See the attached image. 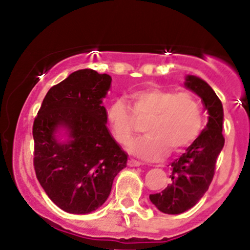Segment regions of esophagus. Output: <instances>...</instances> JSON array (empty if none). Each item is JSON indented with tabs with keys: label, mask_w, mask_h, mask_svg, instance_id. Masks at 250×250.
I'll list each match as a JSON object with an SVG mask.
<instances>
[{
	"label": "esophagus",
	"mask_w": 250,
	"mask_h": 250,
	"mask_svg": "<svg viewBox=\"0 0 250 250\" xmlns=\"http://www.w3.org/2000/svg\"><path fill=\"white\" fill-rule=\"evenodd\" d=\"M130 167H140V166H142V163L140 161H136V160H129V163H128Z\"/></svg>",
	"instance_id": "obj_1"
}]
</instances>
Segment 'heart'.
I'll list each match as a JSON object with an SVG mask.
<instances>
[{"label":"heart","instance_id":"b5f03b06","mask_svg":"<svg viewBox=\"0 0 250 250\" xmlns=\"http://www.w3.org/2000/svg\"><path fill=\"white\" fill-rule=\"evenodd\" d=\"M125 101L108 105L105 121L114 139L127 145L136 131V121L145 125V137L135 140L128 150L147 161H159L170 149L174 153L191 145L203 127L199 101L187 91L175 93L161 87H147L131 91Z\"/></svg>","mask_w":250,"mask_h":250}]
</instances>
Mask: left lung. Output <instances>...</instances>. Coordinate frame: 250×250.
I'll return each instance as SVG.
<instances>
[{
  "label": "left lung",
  "instance_id": "1",
  "mask_svg": "<svg viewBox=\"0 0 250 250\" xmlns=\"http://www.w3.org/2000/svg\"><path fill=\"white\" fill-rule=\"evenodd\" d=\"M185 87L201 97L208 122L197 139L171 163V182L161 193L150 194L151 203L165 214L176 215L193 208L208 190L217 157L225 146L222 135L223 107L205 80L187 75Z\"/></svg>",
  "mask_w": 250,
  "mask_h": 250
}]
</instances>
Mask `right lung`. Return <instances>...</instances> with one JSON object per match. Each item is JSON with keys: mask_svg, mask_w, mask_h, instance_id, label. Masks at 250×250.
Segmentation results:
<instances>
[{"mask_svg": "<svg viewBox=\"0 0 250 250\" xmlns=\"http://www.w3.org/2000/svg\"><path fill=\"white\" fill-rule=\"evenodd\" d=\"M110 85L108 74L74 71L49 89L34 121L37 180L67 213L99 209L127 167L128 155L111 136L102 104Z\"/></svg>", "mask_w": 250, "mask_h": 250, "instance_id": "add662e5", "label": "right lung"}]
</instances>
